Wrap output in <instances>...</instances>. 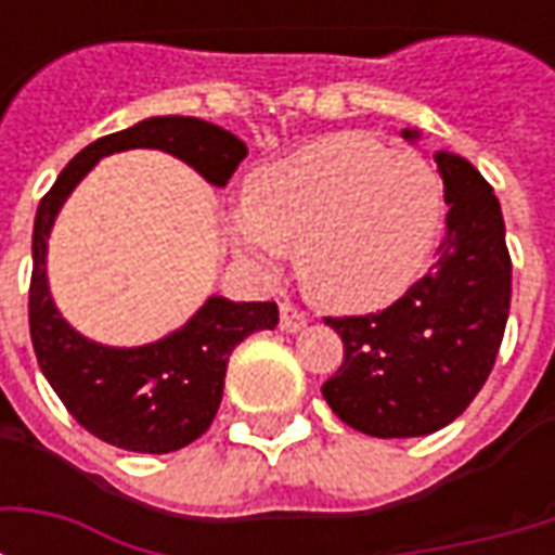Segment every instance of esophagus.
<instances>
[{
  "label": "esophagus",
  "mask_w": 555,
  "mask_h": 555,
  "mask_svg": "<svg viewBox=\"0 0 555 555\" xmlns=\"http://www.w3.org/2000/svg\"><path fill=\"white\" fill-rule=\"evenodd\" d=\"M306 324H309V318H306L297 306H291V302H282V306H279V330H282V333H300Z\"/></svg>",
  "instance_id": "obj_1"
}]
</instances>
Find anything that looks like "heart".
Here are the masks:
<instances>
[{"label": "heart", "mask_w": 555, "mask_h": 555, "mask_svg": "<svg viewBox=\"0 0 555 555\" xmlns=\"http://www.w3.org/2000/svg\"><path fill=\"white\" fill-rule=\"evenodd\" d=\"M440 214V181L425 159L333 133L255 169L225 234L243 261L270 276L297 246V276L318 306L369 312L418 276Z\"/></svg>", "instance_id": "heart-1"}]
</instances>
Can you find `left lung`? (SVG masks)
Segmentation results:
<instances>
[{
    "label": "left lung",
    "mask_w": 555,
    "mask_h": 555,
    "mask_svg": "<svg viewBox=\"0 0 555 555\" xmlns=\"http://www.w3.org/2000/svg\"><path fill=\"white\" fill-rule=\"evenodd\" d=\"M401 137L416 145L422 133ZM449 205L437 261L389 309L326 318L345 362L324 386L326 404L360 434L396 440L446 428L488 380L512 306V258L500 198L452 151L434 154Z\"/></svg>",
    "instance_id": "obj_1"
}]
</instances>
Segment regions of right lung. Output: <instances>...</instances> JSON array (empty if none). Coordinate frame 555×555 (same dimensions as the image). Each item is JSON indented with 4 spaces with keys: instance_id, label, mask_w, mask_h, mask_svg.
<instances>
[{
    "instance_id": "obj_1",
    "label": "right lung",
    "mask_w": 555,
    "mask_h": 555,
    "mask_svg": "<svg viewBox=\"0 0 555 555\" xmlns=\"http://www.w3.org/2000/svg\"><path fill=\"white\" fill-rule=\"evenodd\" d=\"M154 147L186 163L210 186H225L246 142L229 130L183 115L142 118L121 133L91 142L67 163L43 195L31 231L29 330L35 357L55 396L98 440L127 452L166 454L198 440L217 416L231 350L279 324L276 302L207 297L193 318L157 341L115 348L82 336L59 312L47 279L50 234L62 207L103 157Z\"/></svg>"
}]
</instances>
